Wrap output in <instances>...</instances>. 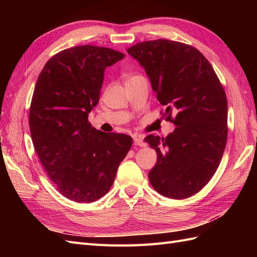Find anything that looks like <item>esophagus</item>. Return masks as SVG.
Here are the masks:
<instances>
[{
  "label": "esophagus",
  "mask_w": 257,
  "mask_h": 257,
  "mask_svg": "<svg viewBox=\"0 0 257 257\" xmlns=\"http://www.w3.org/2000/svg\"><path fill=\"white\" fill-rule=\"evenodd\" d=\"M134 145L139 147H146V143L141 136H135L134 137Z\"/></svg>",
  "instance_id": "1"
}]
</instances>
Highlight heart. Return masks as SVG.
Returning <instances> with one entry per match:
<instances>
[{"label": "heart", "mask_w": 257, "mask_h": 257, "mask_svg": "<svg viewBox=\"0 0 257 257\" xmlns=\"http://www.w3.org/2000/svg\"><path fill=\"white\" fill-rule=\"evenodd\" d=\"M135 77H137V76H130V77H127L126 78V81H128V80H131V79H133V78H135ZM125 81V82H126Z\"/></svg>", "instance_id": "heart-1"}]
</instances>
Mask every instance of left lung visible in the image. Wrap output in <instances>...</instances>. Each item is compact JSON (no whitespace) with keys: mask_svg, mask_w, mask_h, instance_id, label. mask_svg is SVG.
<instances>
[{"mask_svg":"<svg viewBox=\"0 0 257 257\" xmlns=\"http://www.w3.org/2000/svg\"><path fill=\"white\" fill-rule=\"evenodd\" d=\"M166 106L176 128L165 138L148 135L157 164L148 177L161 195L188 198L210 181L227 141V99L211 64L192 46L168 40L148 41L127 49ZM174 119H172V115Z\"/></svg>","mask_w":257,"mask_h":257,"instance_id":"obj_1","label":"left lung"}]
</instances>
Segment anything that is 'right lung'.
I'll list each match as a JSON object with an SVG mask.
<instances>
[{"label": "right lung", "instance_id": "add662e5", "mask_svg": "<svg viewBox=\"0 0 257 257\" xmlns=\"http://www.w3.org/2000/svg\"><path fill=\"white\" fill-rule=\"evenodd\" d=\"M124 54L97 46H77L48 60L30 107L35 151L59 192L77 203L103 197L114 181L133 139L104 133L88 121L98 100L104 73Z\"/></svg>", "mask_w": 257, "mask_h": 257}]
</instances>
